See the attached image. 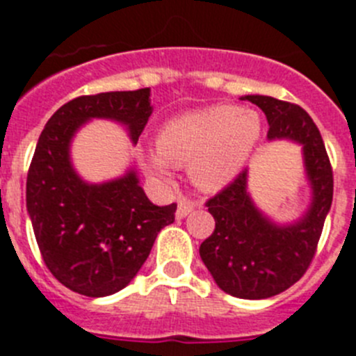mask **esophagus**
I'll return each mask as SVG.
<instances>
[{
  "label": "esophagus",
  "instance_id": "esophagus-1",
  "mask_svg": "<svg viewBox=\"0 0 356 356\" xmlns=\"http://www.w3.org/2000/svg\"><path fill=\"white\" fill-rule=\"evenodd\" d=\"M194 207H196V203H194L191 197L181 196L180 200H178V210H176V217H178V219H184L185 216H188V213L193 212Z\"/></svg>",
  "mask_w": 356,
  "mask_h": 356
}]
</instances>
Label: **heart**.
<instances>
[{"mask_svg": "<svg viewBox=\"0 0 356 356\" xmlns=\"http://www.w3.org/2000/svg\"><path fill=\"white\" fill-rule=\"evenodd\" d=\"M260 130V115L254 110L232 105L178 115L160 130L159 153L147 156V168L165 175L168 163L176 168L191 165L194 184L213 193L238 175Z\"/></svg>", "mask_w": 356, "mask_h": 356, "instance_id": "heart-1", "label": "heart"}]
</instances>
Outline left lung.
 Instances as JSON below:
<instances>
[{"mask_svg":"<svg viewBox=\"0 0 356 356\" xmlns=\"http://www.w3.org/2000/svg\"><path fill=\"white\" fill-rule=\"evenodd\" d=\"M264 110L269 139L303 144L314 188L307 216L292 226H276L254 209L246 193V171L207 200L216 228L200 254L219 289L242 300H264L287 291L312 264L333 200V169L312 118L300 105L271 96H246Z\"/></svg>","mask_w":356,"mask_h":356,"instance_id":"left-lung-1","label":"left lung"}]
</instances>
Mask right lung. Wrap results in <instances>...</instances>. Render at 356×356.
Masks as SVG:
<instances>
[{
  "label": "right lung",
  "mask_w": 356,
  "mask_h": 356,
  "mask_svg": "<svg viewBox=\"0 0 356 356\" xmlns=\"http://www.w3.org/2000/svg\"><path fill=\"white\" fill-rule=\"evenodd\" d=\"M151 115L149 89L78 96L46 122L26 178V207L42 260L62 285L102 298L130 284L176 203L153 205L135 172L103 185L81 181L69 143L90 118L124 122L137 143Z\"/></svg>",
  "instance_id": "1"
}]
</instances>
